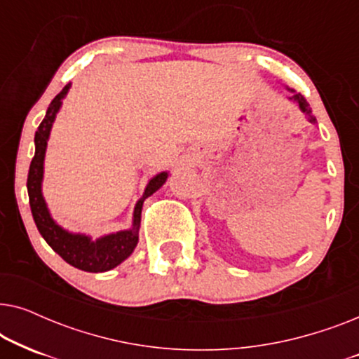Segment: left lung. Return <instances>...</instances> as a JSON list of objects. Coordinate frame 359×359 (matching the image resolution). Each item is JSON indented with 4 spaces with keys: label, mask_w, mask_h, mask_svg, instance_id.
<instances>
[{
    "label": "left lung",
    "mask_w": 359,
    "mask_h": 359,
    "mask_svg": "<svg viewBox=\"0 0 359 359\" xmlns=\"http://www.w3.org/2000/svg\"><path fill=\"white\" fill-rule=\"evenodd\" d=\"M289 100H292L294 102H297L299 107H301V111L304 112V114L307 116L309 122H312V124H316L317 119H316V117H313V114H312V109H311V106H309L307 100H306V97H304V96L301 95V93H297V95H292L291 97H289Z\"/></svg>",
    "instance_id": "8db88e82"
}]
</instances>
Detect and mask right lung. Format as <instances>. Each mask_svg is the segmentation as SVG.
<instances>
[{
    "label": "right lung",
    "mask_w": 359,
    "mask_h": 359,
    "mask_svg": "<svg viewBox=\"0 0 359 359\" xmlns=\"http://www.w3.org/2000/svg\"><path fill=\"white\" fill-rule=\"evenodd\" d=\"M68 88L67 85L58 95L53 97L50 106H48L47 114L37 127L36 137V154L29 166L27 175V193H29V204H31V212L36 222L39 232L43 237V240L50 245L55 253L65 259L68 264L75 266L81 271L88 273H102L109 271V269L116 268L121 264L130 253L134 252L139 242V227H140V214L144 201L155 193L161 184L168 178V173H160L155 178L150 180L147 184L144 198L135 204L134 210V224H132L130 230H122V232L106 235L96 242H93L90 237L80 233H68L67 230L53 222V219L48 214V209L46 205V201L42 198V176H43V156H46L47 140L48 134H50L52 124L55 121V116L62 106V100L65 97Z\"/></svg>",
    "instance_id": "1"
}]
</instances>
